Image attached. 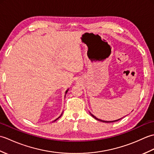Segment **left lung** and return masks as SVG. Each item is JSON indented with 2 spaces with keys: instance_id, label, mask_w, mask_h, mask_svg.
Masks as SVG:
<instances>
[{
  "instance_id": "8db88e82",
  "label": "left lung",
  "mask_w": 154,
  "mask_h": 154,
  "mask_svg": "<svg viewBox=\"0 0 154 154\" xmlns=\"http://www.w3.org/2000/svg\"><path fill=\"white\" fill-rule=\"evenodd\" d=\"M90 114H91V115L92 116L94 119H95L96 120H99V121H100V122H116V121H118V120H120L121 119H118V120H113V121H105V120H100V119H97V118L96 117V116H94L93 114H91V112H90Z\"/></svg>"
}]
</instances>
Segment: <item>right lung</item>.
<instances>
[{
	"label": "right lung",
	"instance_id": "add662e5",
	"mask_svg": "<svg viewBox=\"0 0 154 154\" xmlns=\"http://www.w3.org/2000/svg\"><path fill=\"white\" fill-rule=\"evenodd\" d=\"M68 90H69V89H67V91H65V94H67V92H68ZM62 114H63V113H62V114H61V116H59V117H58V118H57V119H55V120H54V121H55V120H57V119H60V117H61V115H62Z\"/></svg>",
	"mask_w": 154,
	"mask_h": 154
}]
</instances>
